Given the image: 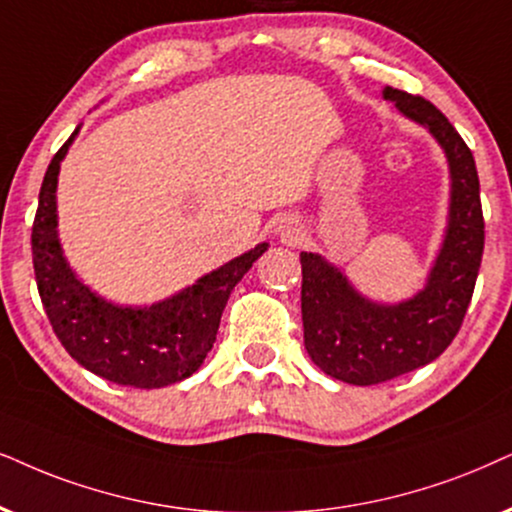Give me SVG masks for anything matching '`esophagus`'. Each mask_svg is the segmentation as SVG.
Returning <instances> with one entry per match:
<instances>
[{
  "instance_id": "obj_1",
  "label": "esophagus",
  "mask_w": 512,
  "mask_h": 512,
  "mask_svg": "<svg viewBox=\"0 0 512 512\" xmlns=\"http://www.w3.org/2000/svg\"><path fill=\"white\" fill-rule=\"evenodd\" d=\"M278 234H281L283 238H288V241H293V238L297 236V231L293 229V226H290V222H283V224H278Z\"/></svg>"
}]
</instances>
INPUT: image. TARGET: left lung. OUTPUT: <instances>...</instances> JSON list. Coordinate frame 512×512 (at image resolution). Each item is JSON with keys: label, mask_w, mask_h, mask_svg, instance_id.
<instances>
[{"label": "left lung", "mask_w": 512, "mask_h": 512, "mask_svg": "<svg viewBox=\"0 0 512 512\" xmlns=\"http://www.w3.org/2000/svg\"><path fill=\"white\" fill-rule=\"evenodd\" d=\"M383 96L428 127L444 148L451 174L449 226L425 288L399 304L366 300L321 255H300L304 347L323 373L349 385H378L435 361L465 319L484 250L480 179L461 134L423 96L392 87Z\"/></svg>", "instance_id": "8db88e82"}]
</instances>
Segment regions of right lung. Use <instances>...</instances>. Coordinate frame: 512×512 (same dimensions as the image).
Returning <instances> with one entry per match:
<instances>
[{"label": "right lung", "mask_w": 512, "mask_h": 512, "mask_svg": "<svg viewBox=\"0 0 512 512\" xmlns=\"http://www.w3.org/2000/svg\"><path fill=\"white\" fill-rule=\"evenodd\" d=\"M75 134L51 158L32 222V264L44 312L66 352L94 375L141 390L179 383L208 357L231 290L267 243L151 307H120L103 300L75 276L58 243V170Z\"/></svg>", "instance_id": "right-lung-1"}]
</instances>
